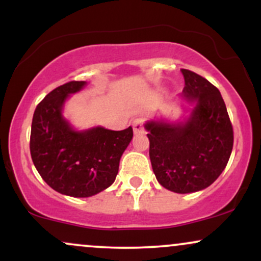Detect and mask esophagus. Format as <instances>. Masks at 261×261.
<instances>
[{
  "instance_id": "esophagus-1",
  "label": "esophagus",
  "mask_w": 261,
  "mask_h": 261,
  "mask_svg": "<svg viewBox=\"0 0 261 261\" xmlns=\"http://www.w3.org/2000/svg\"><path fill=\"white\" fill-rule=\"evenodd\" d=\"M133 128L135 135H140L145 133V127H143V119L137 118L133 121Z\"/></svg>"
}]
</instances>
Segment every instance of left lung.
Instances as JSON below:
<instances>
[{
	"label": "left lung",
	"mask_w": 261,
	"mask_h": 261,
	"mask_svg": "<svg viewBox=\"0 0 261 261\" xmlns=\"http://www.w3.org/2000/svg\"><path fill=\"white\" fill-rule=\"evenodd\" d=\"M182 95L195 101L185 122L147 121L149 158L162 187L179 194L210 187L232 153L233 127L222 95L207 80L181 68Z\"/></svg>",
	"instance_id": "8db88e82"
}]
</instances>
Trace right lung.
I'll use <instances>...</instances> for the list:
<instances>
[{"instance_id":"add662e5","label":"right lung","mask_w":261,"mask_h":261,"mask_svg":"<svg viewBox=\"0 0 261 261\" xmlns=\"http://www.w3.org/2000/svg\"><path fill=\"white\" fill-rule=\"evenodd\" d=\"M85 86V81H71L50 92L35 108L31 131V155L38 173L54 190L73 197L95 195L113 184L134 135L131 126L74 131L62 108L68 95Z\"/></svg>"}]
</instances>
